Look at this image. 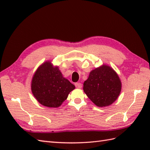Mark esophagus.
Returning a JSON list of instances; mask_svg holds the SVG:
<instances>
[{
    "label": "esophagus",
    "instance_id": "obj_1",
    "mask_svg": "<svg viewBox=\"0 0 150 150\" xmlns=\"http://www.w3.org/2000/svg\"><path fill=\"white\" fill-rule=\"evenodd\" d=\"M75 87L77 88H82V84L80 83V82H77V83L75 84Z\"/></svg>",
    "mask_w": 150,
    "mask_h": 150
}]
</instances>
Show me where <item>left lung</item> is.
<instances>
[{
	"instance_id": "8db88e82",
	"label": "left lung",
	"mask_w": 150,
	"mask_h": 150,
	"mask_svg": "<svg viewBox=\"0 0 150 150\" xmlns=\"http://www.w3.org/2000/svg\"><path fill=\"white\" fill-rule=\"evenodd\" d=\"M83 90L96 106H108L119 95L121 82L115 71L104 65L90 72L88 79L84 82Z\"/></svg>"
}]
</instances>
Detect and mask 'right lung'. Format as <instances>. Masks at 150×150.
Masks as SVG:
<instances>
[{"instance_id":"1","label":"right lung","mask_w":150,"mask_h":150,"mask_svg":"<svg viewBox=\"0 0 150 150\" xmlns=\"http://www.w3.org/2000/svg\"><path fill=\"white\" fill-rule=\"evenodd\" d=\"M75 86L63 77L58 67L50 62L41 65L33 75L31 91L39 103L49 108H57L68 98Z\"/></svg>"}]
</instances>
